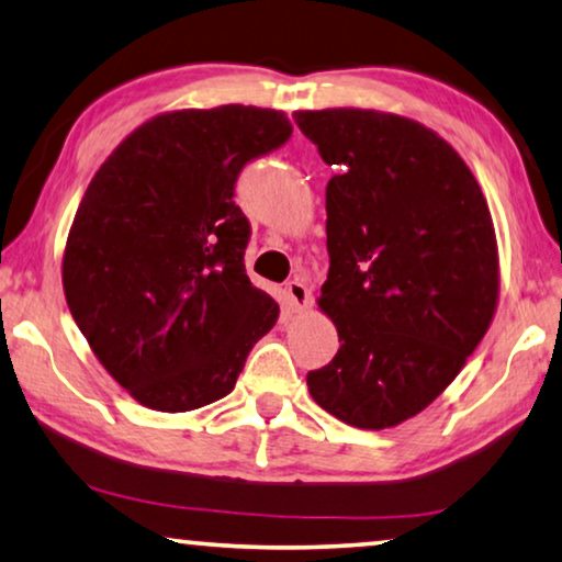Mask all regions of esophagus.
Masks as SVG:
<instances>
[{"label": "esophagus", "instance_id": "1", "mask_svg": "<svg viewBox=\"0 0 562 562\" xmlns=\"http://www.w3.org/2000/svg\"><path fill=\"white\" fill-rule=\"evenodd\" d=\"M288 303L295 313H303L310 307V290L300 280L288 282Z\"/></svg>", "mask_w": 562, "mask_h": 562}]
</instances>
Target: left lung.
<instances>
[{
    "instance_id": "left-lung-1",
    "label": "left lung",
    "mask_w": 562,
    "mask_h": 562,
    "mask_svg": "<svg viewBox=\"0 0 562 562\" xmlns=\"http://www.w3.org/2000/svg\"><path fill=\"white\" fill-rule=\"evenodd\" d=\"M335 173L330 270L317 305L340 348L307 373L317 406L358 429L416 416L457 379L499 297L492 214L462 156L426 125L366 108L295 111Z\"/></svg>"
}]
</instances>
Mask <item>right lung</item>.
<instances>
[{"mask_svg": "<svg viewBox=\"0 0 562 562\" xmlns=\"http://www.w3.org/2000/svg\"><path fill=\"white\" fill-rule=\"evenodd\" d=\"M272 108L220 105L146 121L86 189L63 255L67 307L138 404L194 412L234 389L280 305L247 278L239 171L290 138Z\"/></svg>", "mask_w": 562, "mask_h": 562, "instance_id": "add662e5", "label": "right lung"}]
</instances>
